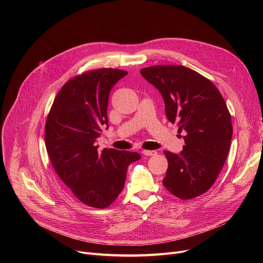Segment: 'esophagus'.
I'll return each instance as SVG.
<instances>
[{"label": "esophagus", "instance_id": "obj_1", "mask_svg": "<svg viewBox=\"0 0 263 263\" xmlns=\"http://www.w3.org/2000/svg\"><path fill=\"white\" fill-rule=\"evenodd\" d=\"M142 154L144 156H155L157 154V152L156 151H148V149H143Z\"/></svg>", "mask_w": 263, "mask_h": 263}]
</instances>
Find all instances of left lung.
<instances>
[{"label":"left lung","instance_id":"obj_1","mask_svg":"<svg viewBox=\"0 0 263 263\" xmlns=\"http://www.w3.org/2000/svg\"><path fill=\"white\" fill-rule=\"evenodd\" d=\"M140 73L161 93L167 120L185 134L179 155L163 152L168 167L162 183L179 199L196 198L210 189L227 159L233 133L227 105L210 80L183 65L149 66Z\"/></svg>","mask_w":263,"mask_h":263}]
</instances>
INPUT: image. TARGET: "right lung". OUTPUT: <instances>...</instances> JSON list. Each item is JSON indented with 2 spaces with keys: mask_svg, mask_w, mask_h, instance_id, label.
I'll list each match as a JSON object with an SVG mask.
<instances>
[{
  "mask_svg": "<svg viewBox=\"0 0 263 263\" xmlns=\"http://www.w3.org/2000/svg\"><path fill=\"white\" fill-rule=\"evenodd\" d=\"M128 71L100 68L70 79L56 96L46 123V147L54 170L82 203L106 208L125 186L136 152L104 148L97 138L108 128L109 93ZM106 128V129H107Z\"/></svg>",
  "mask_w": 263,
  "mask_h": 263,
  "instance_id": "1",
  "label": "right lung"
}]
</instances>
